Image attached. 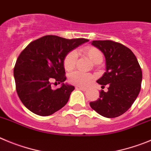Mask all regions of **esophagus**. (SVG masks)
Segmentation results:
<instances>
[{
	"label": "esophagus",
	"mask_w": 151,
	"mask_h": 151,
	"mask_svg": "<svg viewBox=\"0 0 151 151\" xmlns=\"http://www.w3.org/2000/svg\"><path fill=\"white\" fill-rule=\"evenodd\" d=\"M76 89H80V90H82V91H86V88L82 87V86H76Z\"/></svg>",
	"instance_id": "34e87169"
}]
</instances>
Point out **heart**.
<instances>
[{
  "instance_id": "1",
  "label": "heart",
  "mask_w": 151,
  "mask_h": 151,
  "mask_svg": "<svg viewBox=\"0 0 151 151\" xmlns=\"http://www.w3.org/2000/svg\"><path fill=\"white\" fill-rule=\"evenodd\" d=\"M81 52L92 61L93 63L99 64L102 62L103 54L99 49L92 46H87L81 50ZM77 60V53L72 50L70 51L65 56L63 60V65L67 71H70L75 68ZM93 76L81 71H75L69 76V81L72 84L78 86H87L93 81Z\"/></svg>"
}]
</instances>
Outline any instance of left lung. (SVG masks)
<instances>
[{
  "label": "left lung",
  "instance_id": "8db88e82",
  "mask_svg": "<svg viewBox=\"0 0 151 151\" xmlns=\"http://www.w3.org/2000/svg\"><path fill=\"white\" fill-rule=\"evenodd\" d=\"M92 44L104 53L106 72L97 83L108 86L99 98L89 103L101 116L114 118L124 114L134 103L141 90L142 71L135 54L128 47L113 40H93Z\"/></svg>",
  "mask_w": 151,
  "mask_h": 151
}]
</instances>
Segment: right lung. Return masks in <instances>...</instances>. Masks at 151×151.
<instances>
[{
	"instance_id": "obj_1",
	"label": "right lung",
	"mask_w": 151,
	"mask_h": 151,
	"mask_svg": "<svg viewBox=\"0 0 151 151\" xmlns=\"http://www.w3.org/2000/svg\"><path fill=\"white\" fill-rule=\"evenodd\" d=\"M87 39L63 38L46 35L25 47L19 55L13 70L16 89L22 104L40 116H49L67 104L74 86L64 84L66 80L64 58L70 50ZM52 81L63 83L52 90Z\"/></svg>"
}]
</instances>
